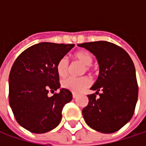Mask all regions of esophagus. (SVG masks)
<instances>
[{"label":"esophagus","mask_w":146,"mask_h":146,"mask_svg":"<svg viewBox=\"0 0 146 146\" xmlns=\"http://www.w3.org/2000/svg\"><path fill=\"white\" fill-rule=\"evenodd\" d=\"M77 96H78V95L76 94V93H73V98H77Z\"/></svg>","instance_id":"34e87169"}]
</instances>
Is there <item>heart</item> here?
<instances>
[{"label":"heart","mask_w":146,"mask_h":146,"mask_svg":"<svg viewBox=\"0 0 146 146\" xmlns=\"http://www.w3.org/2000/svg\"><path fill=\"white\" fill-rule=\"evenodd\" d=\"M73 58L76 61L80 62L84 65H85V68L83 70V73H84L86 71L90 72L91 71V65L94 62V56L93 55L86 50H81L74 53ZM56 71L58 75L61 78H65L68 75L70 71V65L69 62L67 57H62L58 62L56 63ZM91 84V80L87 76H83L79 78H73L70 77L68 78H65L62 82V86L72 91L73 93H80L89 88Z\"/></svg>","instance_id":"obj_1"}]
</instances>
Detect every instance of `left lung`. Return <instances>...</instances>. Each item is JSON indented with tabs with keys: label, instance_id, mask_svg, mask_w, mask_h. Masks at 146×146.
I'll return each mask as SVG.
<instances>
[{
	"label": "left lung",
	"instance_id": "8db88e82",
	"mask_svg": "<svg viewBox=\"0 0 146 146\" xmlns=\"http://www.w3.org/2000/svg\"><path fill=\"white\" fill-rule=\"evenodd\" d=\"M78 46L93 53L100 67L98 78L90 89L100 97L88 96L89 103L82 111L84 121L101 133L117 131L132 118L138 100L139 87L131 57L122 47L107 41Z\"/></svg>",
	"mask_w": 146,
	"mask_h": 146
}]
</instances>
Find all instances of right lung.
Listing matches in <instances>:
<instances>
[{
    "instance_id": "right-lung-1",
    "label": "right lung",
    "mask_w": 146,
    "mask_h": 146,
    "mask_svg": "<svg viewBox=\"0 0 146 146\" xmlns=\"http://www.w3.org/2000/svg\"><path fill=\"white\" fill-rule=\"evenodd\" d=\"M73 44L41 42L23 51L9 74V104L17 122L25 129L43 133L62 120L64 106L72 101L70 90L60 88L56 63Z\"/></svg>"
}]
</instances>
